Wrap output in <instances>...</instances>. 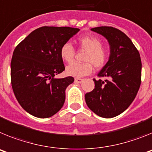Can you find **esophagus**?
Listing matches in <instances>:
<instances>
[{"label": "esophagus", "mask_w": 152, "mask_h": 152, "mask_svg": "<svg viewBox=\"0 0 152 152\" xmlns=\"http://www.w3.org/2000/svg\"><path fill=\"white\" fill-rule=\"evenodd\" d=\"M83 80H84V79H82V78H78V77H76V78H75V82L77 83V84H80V83L82 82Z\"/></svg>", "instance_id": "obj_1"}]
</instances>
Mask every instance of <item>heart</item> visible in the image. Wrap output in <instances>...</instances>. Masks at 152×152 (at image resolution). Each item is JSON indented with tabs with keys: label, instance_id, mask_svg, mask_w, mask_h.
I'll return each mask as SVG.
<instances>
[{
	"label": "heart",
	"instance_id": "heart-1",
	"mask_svg": "<svg viewBox=\"0 0 152 152\" xmlns=\"http://www.w3.org/2000/svg\"><path fill=\"white\" fill-rule=\"evenodd\" d=\"M77 44L80 49L86 51L84 56L85 62H73L66 68V73L75 77H81L92 72L93 65L96 68H103L109 59V51L102 46L103 42L94 36H83L77 39ZM75 49L70 42H65L60 49V56L65 62L73 61Z\"/></svg>",
	"mask_w": 152,
	"mask_h": 152
}]
</instances>
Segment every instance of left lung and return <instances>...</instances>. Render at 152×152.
<instances>
[{
	"label": "left lung",
	"mask_w": 152,
	"mask_h": 152,
	"mask_svg": "<svg viewBox=\"0 0 152 152\" xmlns=\"http://www.w3.org/2000/svg\"><path fill=\"white\" fill-rule=\"evenodd\" d=\"M101 34L110 45L105 66L94 79V89L85 94L90 110L100 117L113 118L124 112L137 95L142 79L140 54L128 36L112 26L91 29ZM104 77V81L100 79Z\"/></svg>",
	"instance_id": "8db88e82"
}]
</instances>
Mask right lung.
Instances as JSON below:
<instances>
[{"instance_id":"add662e5","label":"right lung","mask_w":152,"mask_h":152,"mask_svg":"<svg viewBox=\"0 0 152 152\" xmlns=\"http://www.w3.org/2000/svg\"><path fill=\"white\" fill-rule=\"evenodd\" d=\"M79 30L42 26L16 46L10 64L12 88L17 101L31 115L51 117L64 105L65 89L75 79L55 78L64 70L60 49Z\"/></svg>"}]
</instances>
